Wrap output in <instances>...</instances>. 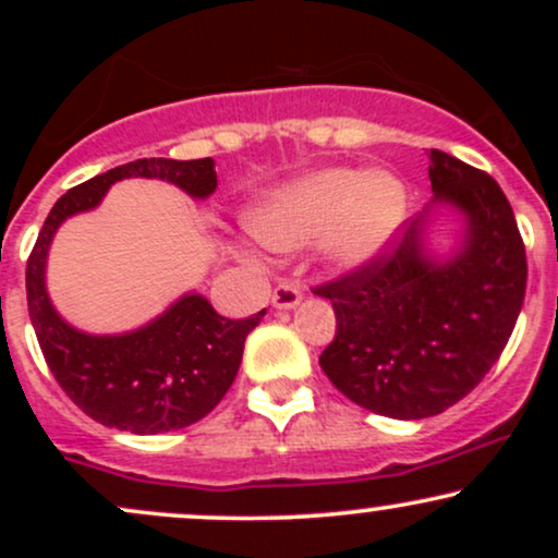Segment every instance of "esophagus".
<instances>
[{"label":"esophagus","mask_w":558,"mask_h":558,"mask_svg":"<svg viewBox=\"0 0 558 558\" xmlns=\"http://www.w3.org/2000/svg\"><path fill=\"white\" fill-rule=\"evenodd\" d=\"M301 299H304V291H301V286L296 283H280L278 288L272 291V306L275 310H296L301 304Z\"/></svg>","instance_id":"esophagus-1"}]
</instances>
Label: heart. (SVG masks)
<instances>
[{"label":"heart","instance_id":"obj_1","mask_svg":"<svg viewBox=\"0 0 558 558\" xmlns=\"http://www.w3.org/2000/svg\"><path fill=\"white\" fill-rule=\"evenodd\" d=\"M407 213V185L390 172L323 168L262 196L248 213V228L278 252L325 235L323 252L330 265L362 270L388 252Z\"/></svg>","mask_w":558,"mask_h":558}]
</instances>
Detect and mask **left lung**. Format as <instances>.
I'll return each instance as SVG.
<instances>
[{"mask_svg":"<svg viewBox=\"0 0 558 558\" xmlns=\"http://www.w3.org/2000/svg\"><path fill=\"white\" fill-rule=\"evenodd\" d=\"M433 202L390 252L315 288L336 312L319 367L345 399L393 420L446 412L488 375L520 317L527 257L509 198L488 172L430 151ZM438 216L463 241L434 252Z\"/></svg>","mask_w":558,"mask_h":558,"instance_id":"left-lung-1","label":"left lung"}]
</instances>
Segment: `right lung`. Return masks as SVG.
<instances>
[{
  "mask_svg": "<svg viewBox=\"0 0 558 558\" xmlns=\"http://www.w3.org/2000/svg\"><path fill=\"white\" fill-rule=\"evenodd\" d=\"M125 178L172 183L191 198H207L217 189L213 157L136 159L75 185L57 198L38 233L25 291L44 360L73 403L114 430L157 435L194 425L220 403L239 375L246 336L265 310L246 319H228L202 293L189 291L136 330L94 336L73 328L49 299V248L68 217L92 213L110 185Z\"/></svg>",
  "mask_w": 558,
  "mask_h": 558,
  "instance_id": "obj_1",
  "label": "right lung"
}]
</instances>
